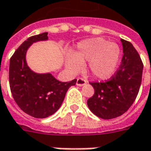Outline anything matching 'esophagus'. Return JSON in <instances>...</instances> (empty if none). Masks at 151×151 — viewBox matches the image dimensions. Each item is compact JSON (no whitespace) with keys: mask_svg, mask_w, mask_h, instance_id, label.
<instances>
[{"mask_svg":"<svg viewBox=\"0 0 151 151\" xmlns=\"http://www.w3.org/2000/svg\"><path fill=\"white\" fill-rule=\"evenodd\" d=\"M86 84V80H84V79H82V78H78L77 81H76V85H77L78 86H85Z\"/></svg>","mask_w":151,"mask_h":151,"instance_id":"esophagus-1","label":"esophagus"}]
</instances>
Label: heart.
Wrapping results in <instances>:
<instances>
[{"mask_svg": "<svg viewBox=\"0 0 151 151\" xmlns=\"http://www.w3.org/2000/svg\"><path fill=\"white\" fill-rule=\"evenodd\" d=\"M120 53V48L116 43L103 38H90L79 43L75 55L67 59L66 65L76 72L81 70L82 62H89V70L93 76L107 80L116 72Z\"/></svg>", "mask_w": 151, "mask_h": 151, "instance_id": "heart-1", "label": "heart"}]
</instances>
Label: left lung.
I'll list each match as a JSON object with an SVG mask.
<instances>
[{"instance_id": "obj_1", "label": "left lung", "mask_w": 151, "mask_h": 151, "mask_svg": "<svg viewBox=\"0 0 151 151\" xmlns=\"http://www.w3.org/2000/svg\"><path fill=\"white\" fill-rule=\"evenodd\" d=\"M123 57L118 70L109 81L91 83L94 94L87 104L102 119H113L126 113L137 98L141 84L143 64L131 42L121 39Z\"/></svg>"}]
</instances>
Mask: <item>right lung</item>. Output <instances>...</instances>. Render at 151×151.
I'll list each match as a JSON object with an SVG mask.
<instances>
[{"instance_id": "add662e5", "label": "right lung", "mask_w": 151, "mask_h": 151, "mask_svg": "<svg viewBox=\"0 0 151 151\" xmlns=\"http://www.w3.org/2000/svg\"><path fill=\"white\" fill-rule=\"evenodd\" d=\"M48 40L47 33L34 35L22 43L10 60L9 81L14 101L22 111L36 118H45L58 111L76 80L62 82L49 72L37 73L28 65L27 52L33 43Z\"/></svg>"}]
</instances>
